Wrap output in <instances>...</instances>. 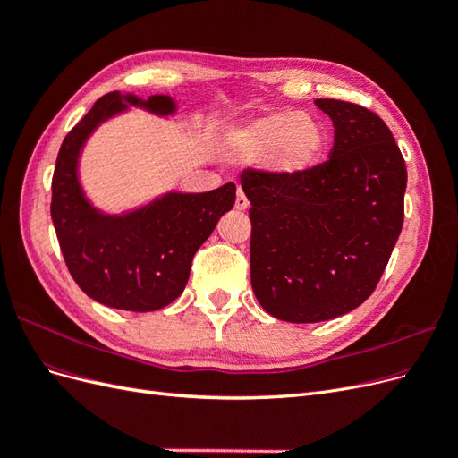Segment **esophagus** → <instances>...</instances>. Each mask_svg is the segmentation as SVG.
Here are the masks:
<instances>
[{"label":"esophagus","instance_id":"esophagus-1","mask_svg":"<svg viewBox=\"0 0 458 458\" xmlns=\"http://www.w3.org/2000/svg\"><path fill=\"white\" fill-rule=\"evenodd\" d=\"M248 204H250V202H248L246 195H244V192L239 189V192H237V200H234V208H237V210H246Z\"/></svg>","mask_w":458,"mask_h":458}]
</instances>
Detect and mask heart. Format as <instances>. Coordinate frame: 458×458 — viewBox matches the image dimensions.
<instances>
[{
    "mask_svg": "<svg viewBox=\"0 0 458 458\" xmlns=\"http://www.w3.org/2000/svg\"><path fill=\"white\" fill-rule=\"evenodd\" d=\"M323 122L296 110H271L229 131V155L242 162H263L266 168L294 177L310 172L327 150Z\"/></svg>",
    "mask_w": 458,
    "mask_h": 458,
    "instance_id": "1",
    "label": "heart"
}]
</instances>
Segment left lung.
I'll return each mask as SVG.
<instances>
[{
  "label": "left lung",
  "mask_w": 458,
  "mask_h": 458,
  "mask_svg": "<svg viewBox=\"0 0 458 458\" xmlns=\"http://www.w3.org/2000/svg\"><path fill=\"white\" fill-rule=\"evenodd\" d=\"M330 116V158L301 175L244 170L250 279L261 308L288 323L348 313L374 293L403 227L407 168L369 108L317 99Z\"/></svg>",
  "instance_id": "obj_1"
}]
</instances>
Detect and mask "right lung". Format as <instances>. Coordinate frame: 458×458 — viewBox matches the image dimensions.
I'll return each instance as SVG.
<instances>
[{
	"instance_id": "1",
	"label": "right lung",
	"mask_w": 458,
	"mask_h": 458,
	"mask_svg": "<svg viewBox=\"0 0 458 458\" xmlns=\"http://www.w3.org/2000/svg\"><path fill=\"white\" fill-rule=\"evenodd\" d=\"M128 105L170 116V95L147 101L131 93L103 95L68 131L51 182V219L66 267L76 284L103 306L126 311H157L185 290L191 263L219 217L234 204V183L199 192H165L122 216L103 214L86 199L78 179V158L88 137Z\"/></svg>"
}]
</instances>
